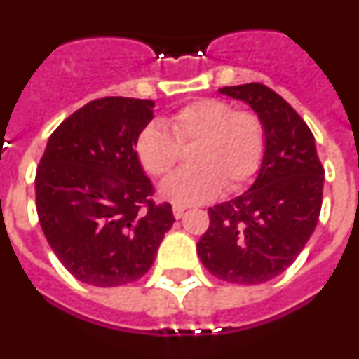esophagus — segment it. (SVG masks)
Listing matches in <instances>:
<instances>
[{"label":"esophagus","instance_id":"34e87169","mask_svg":"<svg viewBox=\"0 0 359 359\" xmlns=\"http://www.w3.org/2000/svg\"><path fill=\"white\" fill-rule=\"evenodd\" d=\"M172 214L176 219H182L183 214H185V207H183V205H174Z\"/></svg>","mask_w":359,"mask_h":359}]
</instances>
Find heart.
I'll return each instance as SVG.
<instances>
[{
  "mask_svg": "<svg viewBox=\"0 0 359 359\" xmlns=\"http://www.w3.org/2000/svg\"><path fill=\"white\" fill-rule=\"evenodd\" d=\"M170 133L151 123L136 138V156L151 176L163 177L190 147L192 167L165 180L160 196L174 205H198L221 189L236 192L259 172L266 152V126L255 111L236 109L221 98H198L167 118Z\"/></svg>",
  "mask_w": 359,
  "mask_h": 359,
  "instance_id": "obj_1",
  "label": "heart"
}]
</instances>
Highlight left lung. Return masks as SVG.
I'll return each mask as SVG.
<instances>
[{
  "label": "left lung",
  "instance_id": "left-lung-1",
  "mask_svg": "<svg viewBox=\"0 0 359 359\" xmlns=\"http://www.w3.org/2000/svg\"><path fill=\"white\" fill-rule=\"evenodd\" d=\"M250 104L266 126L259 176L243 196L208 208L210 224L198 255L214 277L262 284L286 271L315 231L323 194V167L315 136L278 93L259 82L221 88Z\"/></svg>",
  "mask_w": 359,
  "mask_h": 359
}]
</instances>
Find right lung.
I'll use <instances>...</instances> for the list:
<instances>
[{"mask_svg":"<svg viewBox=\"0 0 359 359\" xmlns=\"http://www.w3.org/2000/svg\"><path fill=\"white\" fill-rule=\"evenodd\" d=\"M152 100H91L52 133L36 172V207L50 248L77 280L131 284L156 259L174 223L169 203L152 201L136 138Z\"/></svg>","mask_w":359,"mask_h":359,"instance_id":"1","label":"right lung"}]
</instances>
